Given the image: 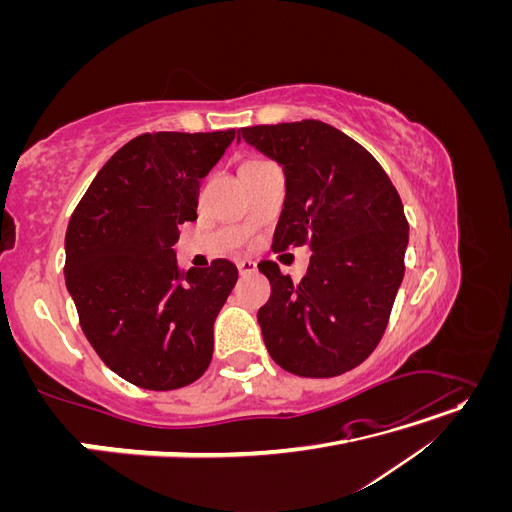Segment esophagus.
<instances>
[{
  "label": "esophagus",
  "mask_w": 512,
  "mask_h": 512,
  "mask_svg": "<svg viewBox=\"0 0 512 512\" xmlns=\"http://www.w3.org/2000/svg\"><path fill=\"white\" fill-rule=\"evenodd\" d=\"M237 269H239V273H241V275H250V273H254V271H256V262L247 260V258L237 260Z\"/></svg>",
  "instance_id": "1"
}]
</instances>
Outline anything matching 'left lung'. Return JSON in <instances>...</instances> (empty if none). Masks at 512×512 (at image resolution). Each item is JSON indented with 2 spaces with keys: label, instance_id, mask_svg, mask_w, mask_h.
<instances>
[{
  "label": "left lung",
  "instance_id": "obj_1",
  "mask_svg": "<svg viewBox=\"0 0 512 512\" xmlns=\"http://www.w3.org/2000/svg\"><path fill=\"white\" fill-rule=\"evenodd\" d=\"M284 168L286 200L273 252L309 245L303 280L262 260L271 297L258 322L271 359L303 378H333L376 350L404 280L408 220L371 153L316 119L241 128Z\"/></svg>",
  "mask_w": 512,
  "mask_h": 512
}]
</instances>
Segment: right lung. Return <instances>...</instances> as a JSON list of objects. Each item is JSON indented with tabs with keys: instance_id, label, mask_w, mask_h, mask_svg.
Listing matches in <instances>:
<instances>
[{
	"instance_id": "right-lung-1",
	"label": "right lung",
	"mask_w": 512,
	"mask_h": 512,
	"mask_svg": "<svg viewBox=\"0 0 512 512\" xmlns=\"http://www.w3.org/2000/svg\"><path fill=\"white\" fill-rule=\"evenodd\" d=\"M232 141L235 130L136 136L70 218L64 275L81 329L141 389H181L211 363L213 322L239 273L224 258L183 271L173 245L179 224L196 220L200 179Z\"/></svg>"
}]
</instances>
